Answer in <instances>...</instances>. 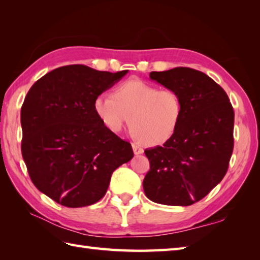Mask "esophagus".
Masks as SVG:
<instances>
[{"instance_id": "1", "label": "esophagus", "mask_w": 260, "mask_h": 260, "mask_svg": "<svg viewBox=\"0 0 260 260\" xmlns=\"http://www.w3.org/2000/svg\"><path fill=\"white\" fill-rule=\"evenodd\" d=\"M132 147H133V151H134L135 155H140V154H143V152H144L143 147L139 144H136V143H133V144H132Z\"/></svg>"}]
</instances>
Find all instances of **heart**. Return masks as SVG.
Segmentation results:
<instances>
[{"mask_svg": "<svg viewBox=\"0 0 260 260\" xmlns=\"http://www.w3.org/2000/svg\"><path fill=\"white\" fill-rule=\"evenodd\" d=\"M93 109L112 133L120 132L129 119V127L137 139L155 146L175 133L183 105L179 93L172 89H158L140 79H128L116 87L113 96H97Z\"/></svg>", "mask_w": 260, "mask_h": 260, "instance_id": "obj_1", "label": "heart"}]
</instances>
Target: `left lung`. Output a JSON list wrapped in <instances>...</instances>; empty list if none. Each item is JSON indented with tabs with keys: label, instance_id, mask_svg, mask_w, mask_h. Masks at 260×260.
Instances as JSON below:
<instances>
[{
	"label": "left lung",
	"instance_id": "obj_1",
	"mask_svg": "<svg viewBox=\"0 0 260 260\" xmlns=\"http://www.w3.org/2000/svg\"><path fill=\"white\" fill-rule=\"evenodd\" d=\"M150 78L179 93L183 113L163 146L145 150L150 171L143 187L153 202L191 206L227 173L234 150V108L222 88L199 70L152 71Z\"/></svg>",
	"mask_w": 260,
	"mask_h": 260
}]
</instances>
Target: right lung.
Instances as JSON below:
<instances>
[{"instance_id": "obj_1", "label": "right lung", "mask_w": 260, "mask_h": 260, "mask_svg": "<svg viewBox=\"0 0 260 260\" xmlns=\"http://www.w3.org/2000/svg\"><path fill=\"white\" fill-rule=\"evenodd\" d=\"M127 73L63 66L26 93L22 156L37 189L61 206L80 208L101 200L114 171L134 156L129 143L109 132L93 109L96 97Z\"/></svg>"}]
</instances>
